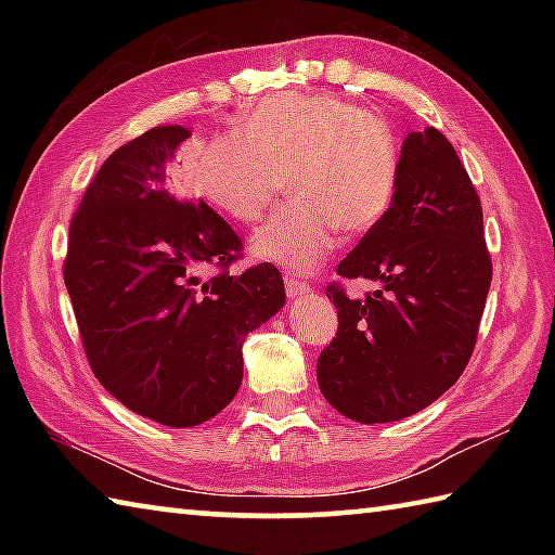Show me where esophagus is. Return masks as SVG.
Returning <instances> with one entry per match:
<instances>
[{
    "instance_id": "1",
    "label": "esophagus",
    "mask_w": 555,
    "mask_h": 555,
    "mask_svg": "<svg viewBox=\"0 0 555 555\" xmlns=\"http://www.w3.org/2000/svg\"><path fill=\"white\" fill-rule=\"evenodd\" d=\"M286 293H288V300H302L310 293V286L302 284L298 279L286 276Z\"/></svg>"
}]
</instances>
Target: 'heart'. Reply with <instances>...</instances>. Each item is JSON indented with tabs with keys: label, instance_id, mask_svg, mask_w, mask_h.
I'll use <instances>...</instances> for the list:
<instances>
[{
	"label": "heart",
	"instance_id": "obj_1",
	"mask_svg": "<svg viewBox=\"0 0 555 555\" xmlns=\"http://www.w3.org/2000/svg\"><path fill=\"white\" fill-rule=\"evenodd\" d=\"M400 173L393 128L336 95L264 98L241 133L217 135L199 155L195 188L235 221L262 219L291 181L293 203L262 223L250 253L291 274H312L348 235L391 209Z\"/></svg>",
	"mask_w": 555,
	"mask_h": 555
}]
</instances>
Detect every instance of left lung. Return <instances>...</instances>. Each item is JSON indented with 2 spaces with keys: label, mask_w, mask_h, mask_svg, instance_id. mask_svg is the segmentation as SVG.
<instances>
[{
  "label": "left lung",
  "mask_w": 555,
  "mask_h": 555,
  "mask_svg": "<svg viewBox=\"0 0 555 555\" xmlns=\"http://www.w3.org/2000/svg\"><path fill=\"white\" fill-rule=\"evenodd\" d=\"M379 281L348 298L328 286L338 332L317 360L328 405L362 424L396 422L451 388L475 350L491 286L485 217L446 135L408 133L391 209L336 269Z\"/></svg>",
  "instance_id": "1"
}]
</instances>
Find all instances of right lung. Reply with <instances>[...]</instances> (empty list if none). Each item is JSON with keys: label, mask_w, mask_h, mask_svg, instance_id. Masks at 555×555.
<instances>
[{"label": "right lung", "mask_w": 555, "mask_h": 555, "mask_svg": "<svg viewBox=\"0 0 555 555\" xmlns=\"http://www.w3.org/2000/svg\"><path fill=\"white\" fill-rule=\"evenodd\" d=\"M191 138L155 126L102 164L70 221L64 264L100 384L164 427H197L243 382V340L286 305L271 264L227 269L238 235L203 199L181 203L169 164Z\"/></svg>", "instance_id": "obj_1"}]
</instances>
